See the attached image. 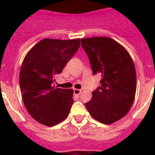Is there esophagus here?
I'll return each mask as SVG.
<instances>
[{"instance_id": "34e87169", "label": "esophagus", "mask_w": 155, "mask_h": 155, "mask_svg": "<svg viewBox=\"0 0 155 155\" xmlns=\"http://www.w3.org/2000/svg\"><path fill=\"white\" fill-rule=\"evenodd\" d=\"M81 92V89H77V88H74V94H76V95L80 94Z\"/></svg>"}]
</instances>
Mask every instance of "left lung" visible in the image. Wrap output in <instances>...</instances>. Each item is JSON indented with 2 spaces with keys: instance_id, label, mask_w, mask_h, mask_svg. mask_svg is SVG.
<instances>
[{
  "instance_id": "8db88e82",
  "label": "left lung",
  "mask_w": 155,
  "mask_h": 155,
  "mask_svg": "<svg viewBox=\"0 0 155 155\" xmlns=\"http://www.w3.org/2000/svg\"><path fill=\"white\" fill-rule=\"evenodd\" d=\"M94 74L102 77L100 86L85 103L94 120L111 124L127 114L135 98L137 74L130 53L109 37L81 39Z\"/></svg>"
}]
</instances>
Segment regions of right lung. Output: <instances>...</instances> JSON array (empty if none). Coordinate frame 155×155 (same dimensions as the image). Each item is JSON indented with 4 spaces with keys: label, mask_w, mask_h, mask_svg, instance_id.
I'll return each mask as SVG.
<instances>
[{
    "label": "right lung",
    "mask_w": 155,
    "mask_h": 155,
    "mask_svg": "<svg viewBox=\"0 0 155 155\" xmlns=\"http://www.w3.org/2000/svg\"><path fill=\"white\" fill-rule=\"evenodd\" d=\"M79 46L80 39H43L23 60L19 74L23 102L30 116L42 125H57L69 114L74 91L57 87L53 82Z\"/></svg>",
    "instance_id": "add662e5"
}]
</instances>
